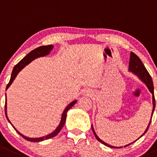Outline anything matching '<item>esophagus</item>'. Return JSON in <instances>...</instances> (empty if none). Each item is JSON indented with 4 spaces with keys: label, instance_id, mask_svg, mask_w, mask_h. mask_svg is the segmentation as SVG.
I'll return each instance as SVG.
<instances>
[{
    "label": "esophagus",
    "instance_id": "1",
    "mask_svg": "<svg viewBox=\"0 0 157 157\" xmlns=\"http://www.w3.org/2000/svg\"><path fill=\"white\" fill-rule=\"evenodd\" d=\"M94 94V92L92 90H90V89H86V90H84V91H83V94L87 95V96H93Z\"/></svg>",
    "mask_w": 157,
    "mask_h": 157
}]
</instances>
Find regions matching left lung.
Instances as JSON below:
<instances>
[{"label":"left lung","instance_id":"8db88e82","mask_svg":"<svg viewBox=\"0 0 157 157\" xmlns=\"http://www.w3.org/2000/svg\"><path fill=\"white\" fill-rule=\"evenodd\" d=\"M128 70H129L130 72H132V73H133L134 74H136V75L137 76V77H138L139 78L142 80V81L144 82V83H146V85L147 86V87H148V89L149 90V91L151 92V94H153V112H152V115H151V120H152V117H153V112H154L155 107H156V102H155V97H154V88H153V80H152L151 76L149 75V74L148 73L147 70H146V67H145V66L143 65V63H142L141 59H140L139 58V57L132 52H131V53H130V59H129V66H128ZM151 120L149 121V125H148L146 131L143 132V134L140 136V138H141L142 136H143V135H144L145 133L147 132L148 128H149V125H150V123H151ZM91 128L94 132V136H95V138L98 140L100 143H101L102 144L105 145V146H108V147H111V148H121V147H115V146H111V145L108 144V143H105L104 141H102V140L99 138L98 136H97L96 133H95L94 130V128H93V125L91 126ZM136 141H134V142H136ZM134 142H133V143H134ZM129 143V144L126 145V146H125H125H129V145H131L132 143Z\"/></svg>","mask_w":157,"mask_h":157}]
</instances>
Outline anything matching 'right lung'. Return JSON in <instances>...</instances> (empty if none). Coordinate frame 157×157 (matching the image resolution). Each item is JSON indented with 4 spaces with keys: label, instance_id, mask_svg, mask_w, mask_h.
I'll use <instances>...</instances> for the list:
<instances>
[{
    "label": "right lung",
    "instance_id": "obj_1",
    "mask_svg": "<svg viewBox=\"0 0 157 157\" xmlns=\"http://www.w3.org/2000/svg\"><path fill=\"white\" fill-rule=\"evenodd\" d=\"M53 49V45H42V46H39V47L36 48V49H35L34 50L31 51L30 52H29L28 55H26L24 57V58L21 59L20 62L18 63L17 64V65L15 66V67H14V69H13L12 70V73H11V79H10V81L9 83H8V85H7V87H6V90L8 88V87L11 86V84L12 83V82L14 81V80L15 79L16 76L17 75V74H18L19 72L21 71V70H22L23 68H24L25 67L26 65H28L29 63H30L31 62H32V60H34L36 58H39V57H41V56H45L46 55H49V52H51V50ZM77 103V101H72L71 103L70 104V105H68V106H67V108L64 109V112L62 114V117H61V121H60V123H59V125H58V127H57L55 129V131L52 132V133H50V134L47 135V136H43V137H39V138H29V137H26V136H25L24 135H22L21 133L19 132L18 131H17V129H16L15 128H14V126H13V128H14V129L17 131V132L18 133L19 135L21 136H22L23 138L25 139V140H28V141H30V142H41V141H43V140H49V139L50 138H52V137H55L56 135H58V133L60 132V130L62 129V128L63 127L64 124H65V121H66V118H67V112H68V110H70V108H72V107L74 106L75 104ZM5 115H6V118H7V119L8 120V121H9L10 123H11V121H10V120L8 119V115H7V98H6V102H5Z\"/></svg>",
    "mask_w": 157,
    "mask_h": 157
}]
</instances>
